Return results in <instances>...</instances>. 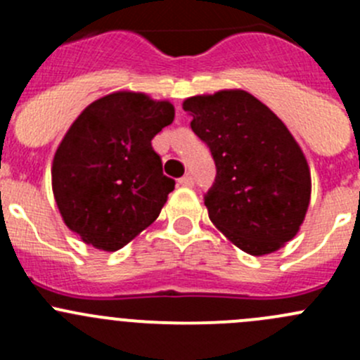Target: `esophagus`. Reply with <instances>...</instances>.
Here are the masks:
<instances>
[{
    "instance_id": "34e87169",
    "label": "esophagus",
    "mask_w": 360,
    "mask_h": 360,
    "mask_svg": "<svg viewBox=\"0 0 360 360\" xmlns=\"http://www.w3.org/2000/svg\"><path fill=\"white\" fill-rule=\"evenodd\" d=\"M179 184L181 186H186V188H190V186H193L195 184V181H193V177L190 176V174H186V176H183L179 179Z\"/></svg>"
}]
</instances>
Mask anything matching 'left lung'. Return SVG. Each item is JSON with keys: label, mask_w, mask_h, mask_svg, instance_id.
<instances>
[{"label": "left lung", "mask_w": 360, "mask_h": 360, "mask_svg": "<svg viewBox=\"0 0 360 360\" xmlns=\"http://www.w3.org/2000/svg\"><path fill=\"white\" fill-rule=\"evenodd\" d=\"M183 110L216 163V181L203 198L214 226L252 256L292 240L310 203L311 179L282 120L245 90L188 97Z\"/></svg>", "instance_id": "left-lung-1"}]
</instances>
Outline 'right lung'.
<instances>
[{
	"label": "right lung",
	"instance_id": "1",
	"mask_svg": "<svg viewBox=\"0 0 360 360\" xmlns=\"http://www.w3.org/2000/svg\"><path fill=\"white\" fill-rule=\"evenodd\" d=\"M174 120L169 101L120 90L94 101L72 122L52 163L64 223L85 244L122 249L150 226L174 190L151 139Z\"/></svg>",
	"mask_w": 360,
	"mask_h": 360
}]
</instances>
